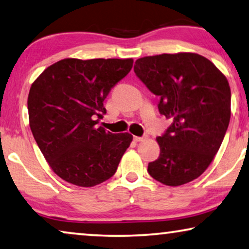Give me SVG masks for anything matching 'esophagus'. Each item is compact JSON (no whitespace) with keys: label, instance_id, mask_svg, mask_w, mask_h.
<instances>
[{"label":"esophagus","instance_id":"34e87169","mask_svg":"<svg viewBox=\"0 0 249 249\" xmlns=\"http://www.w3.org/2000/svg\"><path fill=\"white\" fill-rule=\"evenodd\" d=\"M144 137H141V136H134V141L135 142H141V141H143Z\"/></svg>","mask_w":249,"mask_h":249}]
</instances>
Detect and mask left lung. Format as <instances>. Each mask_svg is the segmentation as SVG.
I'll use <instances>...</instances> for the list:
<instances>
[{"label": "left lung", "mask_w": 249, "mask_h": 249, "mask_svg": "<svg viewBox=\"0 0 249 249\" xmlns=\"http://www.w3.org/2000/svg\"><path fill=\"white\" fill-rule=\"evenodd\" d=\"M137 78L160 97L159 112L172 124L158 143L161 153L147 172L166 185H181L206 171L231 121V87L210 60L196 53L137 59Z\"/></svg>", "instance_id": "1"}]
</instances>
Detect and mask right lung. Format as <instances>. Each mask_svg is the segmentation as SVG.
Wrapping results in <instances>:
<instances>
[{
	"label": "right lung",
	"instance_id": "obj_1",
	"mask_svg": "<svg viewBox=\"0 0 249 249\" xmlns=\"http://www.w3.org/2000/svg\"><path fill=\"white\" fill-rule=\"evenodd\" d=\"M132 67L133 59H64L32 84L30 128L51 169L67 182L94 187L116 172L133 136L97 124L110 89Z\"/></svg>",
	"mask_w": 249,
	"mask_h": 249
}]
</instances>
